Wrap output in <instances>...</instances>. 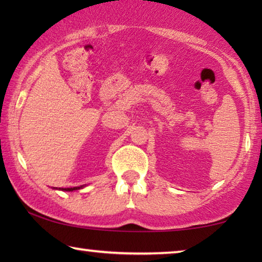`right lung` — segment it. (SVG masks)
I'll return each instance as SVG.
<instances>
[{
  "instance_id": "1",
  "label": "right lung",
  "mask_w": 262,
  "mask_h": 262,
  "mask_svg": "<svg viewBox=\"0 0 262 262\" xmlns=\"http://www.w3.org/2000/svg\"><path fill=\"white\" fill-rule=\"evenodd\" d=\"M83 186H81V187H70V188H59V189H61V190H76V189H79V188H82Z\"/></svg>"
}]
</instances>
